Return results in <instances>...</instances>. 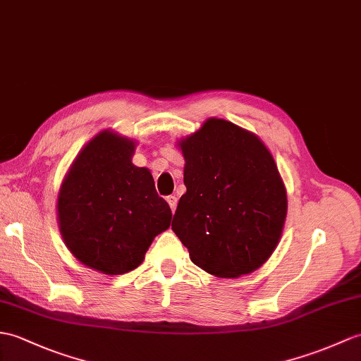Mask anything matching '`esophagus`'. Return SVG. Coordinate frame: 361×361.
I'll list each match as a JSON object with an SVG mask.
<instances>
[{
  "label": "esophagus",
  "instance_id": "esophagus-1",
  "mask_svg": "<svg viewBox=\"0 0 361 361\" xmlns=\"http://www.w3.org/2000/svg\"><path fill=\"white\" fill-rule=\"evenodd\" d=\"M167 200V203H169V206H171V209H172V212L175 211V209H177V203H178V198L175 197V195H169L166 198Z\"/></svg>",
  "mask_w": 361,
  "mask_h": 361
}]
</instances>
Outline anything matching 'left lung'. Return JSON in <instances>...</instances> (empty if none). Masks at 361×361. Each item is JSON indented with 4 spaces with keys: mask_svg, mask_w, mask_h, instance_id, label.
I'll list each match as a JSON object with an SVG mask.
<instances>
[{
    "mask_svg": "<svg viewBox=\"0 0 361 361\" xmlns=\"http://www.w3.org/2000/svg\"><path fill=\"white\" fill-rule=\"evenodd\" d=\"M180 146L188 190L173 232L206 272L221 279L254 272L279 245L288 211L271 152L254 133L219 118Z\"/></svg>",
    "mask_w": 361,
    "mask_h": 361,
    "instance_id": "1",
    "label": "left lung"
}]
</instances>
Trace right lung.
I'll use <instances>...</instances> for the list:
<instances>
[{
    "label": "right lung",
    "mask_w": 361,
    "mask_h": 361,
    "mask_svg": "<svg viewBox=\"0 0 361 361\" xmlns=\"http://www.w3.org/2000/svg\"><path fill=\"white\" fill-rule=\"evenodd\" d=\"M133 141L104 130L73 161L58 195L64 243L82 264L109 275L135 269L172 212L146 167L132 164Z\"/></svg>",
    "instance_id": "1"
}]
</instances>
